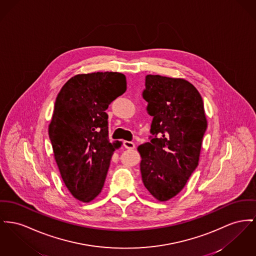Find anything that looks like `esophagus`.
<instances>
[{
  "mask_svg": "<svg viewBox=\"0 0 256 256\" xmlns=\"http://www.w3.org/2000/svg\"><path fill=\"white\" fill-rule=\"evenodd\" d=\"M124 146L128 150H134L136 148V144L132 141H124Z\"/></svg>",
  "mask_w": 256,
  "mask_h": 256,
  "instance_id": "1",
  "label": "esophagus"
}]
</instances>
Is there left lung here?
Listing matches in <instances>:
<instances>
[{
    "label": "left lung",
    "instance_id": "1",
    "mask_svg": "<svg viewBox=\"0 0 256 256\" xmlns=\"http://www.w3.org/2000/svg\"><path fill=\"white\" fill-rule=\"evenodd\" d=\"M143 98L152 120L138 147L145 188L160 201L177 196L198 166L207 120L196 87L180 78L147 76Z\"/></svg>",
    "mask_w": 256,
    "mask_h": 256
}]
</instances>
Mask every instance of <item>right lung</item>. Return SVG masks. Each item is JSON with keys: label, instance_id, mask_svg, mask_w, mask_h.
Returning a JSON list of instances; mask_svg holds the SVG:
<instances>
[{"label": "right lung", "instance_id": "1", "mask_svg": "<svg viewBox=\"0 0 256 256\" xmlns=\"http://www.w3.org/2000/svg\"><path fill=\"white\" fill-rule=\"evenodd\" d=\"M126 90L124 74L94 72L72 77L56 98L49 138L64 184L82 202L100 194L120 146L109 141L106 110Z\"/></svg>", "mask_w": 256, "mask_h": 256}]
</instances>
